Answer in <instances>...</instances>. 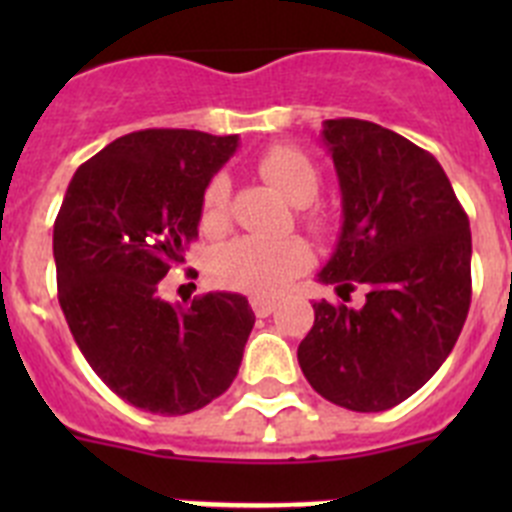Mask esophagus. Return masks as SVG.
<instances>
[{
  "instance_id": "34e87169",
  "label": "esophagus",
  "mask_w": 512,
  "mask_h": 512,
  "mask_svg": "<svg viewBox=\"0 0 512 512\" xmlns=\"http://www.w3.org/2000/svg\"><path fill=\"white\" fill-rule=\"evenodd\" d=\"M277 302L266 300V297H251V310L256 312V318H269L271 312H274Z\"/></svg>"
}]
</instances>
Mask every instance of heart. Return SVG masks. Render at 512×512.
<instances>
[{"label":"heart","mask_w":512,"mask_h":512,"mask_svg":"<svg viewBox=\"0 0 512 512\" xmlns=\"http://www.w3.org/2000/svg\"><path fill=\"white\" fill-rule=\"evenodd\" d=\"M256 171L292 205L302 207V220L323 235L330 220L323 210L310 207L320 192V171L300 148L274 146L261 153ZM230 184L223 174L212 176L200 200V223L207 233H220L228 225ZM312 264V248L300 235L289 238H235L212 256V277L228 289L253 297H274Z\"/></svg>","instance_id":"1"}]
</instances>
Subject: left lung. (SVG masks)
<instances>
[{
  "mask_svg": "<svg viewBox=\"0 0 512 512\" xmlns=\"http://www.w3.org/2000/svg\"><path fill=\"white\" fill-rule=\"evenodd\" d=\"M343 228L318 279L361 310L312 305L297 348L312 390L356 413H382L423 387L451 354L472 302V230L428 151L377 122L325 120Z\"/></svg>",
  "mask_w": 512,
  "mask_h": 512,
  "instance_id": "1",
  "label": "left lung"
}]
</instances>
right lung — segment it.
Listing matches in <instances>:
<instances>
[{
    "label": "right lung",
    "instance_id": "obj_1",
    "mask_svg": "<svg viewBox=\"0 0 512 512\" xmlns=\"http://www.w3.org/2000/svg\"><path fill=\"white\" fill-rule=\"evenodd\" d=\"M235 135L151 128L112 140L76 169L53 225L58 302L97 377L133 408L187 415L238 374L253 310L210 292L189 307L158 282L197 238L207 182Z\"/></svg>",
    "mask_w": 512,
    "mask_h": 512
}]
</instances>
